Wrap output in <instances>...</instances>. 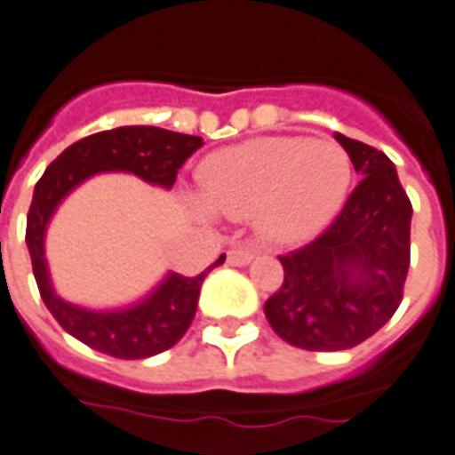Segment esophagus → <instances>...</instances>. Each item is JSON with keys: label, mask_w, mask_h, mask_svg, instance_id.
Segmentation results:
<instances>
[{"label": "esophagus", "mask_w": 455, "mask_h": 455, "mask_svg": "<svg viewBox=\"0 0 455 455\" xmlns=\"http://www.w3.org/2000/svg\"><path fill=\"white\" fill-rule=\"evenodd\" d=\"M251 258H253V251L251 249H230L228 251V263L237 265V267H242V265H249Z\"/></svg>", "instance_id": "esophagus-1"}]
</instances>
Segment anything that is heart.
I'll list each match as a JSON object with an SVG mask.
<instances>
[{
    "label": "heart",
    "instance_id": "heart-1",
    "mask_svg": "<svg viewBox=\"0 0 455 455\" xmlns=\"http://www.w3.org/2000/svg\"><path fill=\"white\" fill-rule=\"evenodd\" d=\"M350 178V157L338 143L258 138L204 159L197 173L204 202H195V211L232 220L256 216L270 242L298 244L336 216Z\"/></svg>",
    "mask_w": 455,
    "mask_h": 455
}]
</instances>
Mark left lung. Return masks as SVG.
Returning <instances> with one entry per match:
<instances>
[{"mask_svg": "<svg viewBox=\"0 0 455 455\" xmlns=\"http://www.w3.org/2000/svg\"><path fill=\"white\" fill-rule=\"evenodd\" d=\"M362 180L315 242L279 256L265 317L300 350H347L397 312L411 263V202L387 155L336 133Z\"/></svg>", "mask_w": 455, "mask_h": 455, "instance_id": "left-lung-1", "label": "left lung"}]
</instances>
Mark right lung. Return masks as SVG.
Returning <instances> with one entry per match:
<instances>
[{
  "label": "right lung",
  "instance_id": "1",
  "mask_svg": "<svg viewBox=\"0 0 455 455\" xmlns=\"http://www.w3.org/2000/svg\"><path fill=\"white\" fill-rule=\"evenodd\" d=\"M204 145L199 136L176 133L157 126H119L100 131L72 143L63 150L35 185L28 211L25 242L32 258L44 305L70 336L93 350L117 359H145L169 350L185 336L195 319L199 289L206 272L225 260L220 256L197 277L169 272L143 300L119 310H89L58 296L51 284L49 265L44 258V237L58 204L86 178L105 171H124L143 178L145 183L173 188L178 169L192 152Z\"/></svg>",
  "mask_w": 455,
  "mask_h": 455
}]
</instances>
